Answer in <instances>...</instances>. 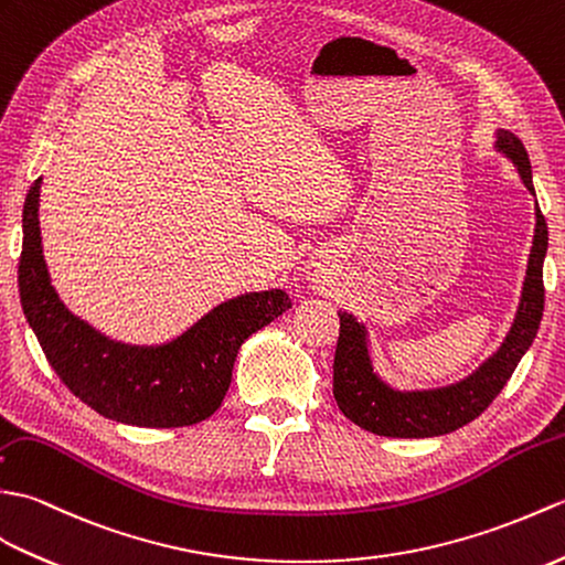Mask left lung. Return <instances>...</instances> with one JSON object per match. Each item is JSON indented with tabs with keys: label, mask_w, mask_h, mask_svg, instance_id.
I'll use <instances>...</instances> for the list:
<instances>
[{
	"label": "left lung",
	"mask_w": 565,
	"mask_h": 565,
	"mask_svg": "<svg viewBox=\"0 0 565 565\" xmlns=\"http://www.w3.org/2000/svg\"><path fill=\"white\" fill-rule=\"evenodd\" d=\"M498 147L515 161L524 185L534 193L527 149L508 130L498 132ZM548 232L542 210L536 207V230L524 278L518 319L498 353L483 362L471 377L459 384L433 388V392H396L374 377L365 345V329L350 317H341L333 358V396L343 416L360 428L386 437H433L452 433L479 418L503 392L518 362L527 353L539 321L544 315V256Z\"/></svg>",
	"instance_id": "1"
}]
</instances>
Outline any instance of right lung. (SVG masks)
Instances as JSON below:
<instances>
[{
    "label": "right lung",
    "mask_w": 565,
    "mask_h": 565,
    "mask_svg": "<svg viewBox=\"0 0 565 565\" xmlns=\"http://www.w3.org/2000/svg\"><path fill=\"white\" fill-rule=\"evenodd\" d=\"M38 193L41 179L23 203L19 292L23 315L62 384L102 416L140 428H183L210 418L227 394L242 343L290 309L292 299L282 290L230 299L167 345L108 341L70 315L50 285Z\"/></svg>",
    "instance_id": "right-lung-1"
}]
</instances>
